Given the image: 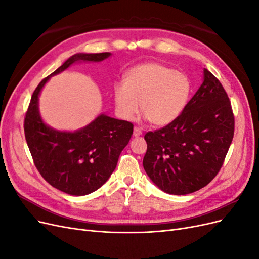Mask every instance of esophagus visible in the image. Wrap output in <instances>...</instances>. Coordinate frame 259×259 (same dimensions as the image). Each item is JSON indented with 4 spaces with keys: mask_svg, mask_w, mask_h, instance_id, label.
<instances>
[{
    "mask_svg": "<svg viewBox=\"0 0 259 259\" xmlns=\"http://www.w3.org/2000/svg\"><path fill=\"white\" fill-rule=\"evenodd\" d=\"M143 134V132H142V128L140 127H134V132H133V135H134L135 137H138V136H140Z\"/></svg>",
    "mask_w": 259,
    "mask_h": 259,
    "instance_id": "1",
    "label": "esophagus"
}]
</instances>
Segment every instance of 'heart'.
I'll list each match as a JSON object with an SVG mask.
<instances>
[{"label": "heart", "mask_w": 259, "mask_h": 259, "mask_svg": "<svg viewBox=\"0 0 259 259\" xmlns=\"http://www.w3.org/2000/svg\"><path fill=\"white\" fill-rule=\"evenodd\" d=\"M190 92L186 74L160 62H146L132 68L124 82L113 85L115 113L122 120H134L142 101L147 119L156 126H165L182 114Z\"/></svg>", "instance_id": "heart-1"}]
</instances>
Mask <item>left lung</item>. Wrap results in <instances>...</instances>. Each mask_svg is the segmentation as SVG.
Masks as SVG:
<instances>
[{"label": "left lung", "mask_w": 259, "mask_h": 259, "mask_svg": "<svg viewBox=\"0 0 259 259\" xmlns=\"http://www.w3.org/2000/svg\"><path fill=\"white\" fill-rule=\"evenodd\" d=\"M233 134L229 97L217 77L204 69V81L182 114L145 135L144 168L164 192L198 191L221 170Z\"/></svg>", "instance_id": "8db88e82"}]
</instances>
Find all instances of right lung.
I'll return each mask as SVG.
<instances>
[{"label": "right lung", "mask_w": 259, "mask_h": 259, "mask_svg": "<svg viewBox=\"0 0 259 259\" xmlns=\"http://www.w3.org/2000/svg\"><path fill=\"white\" fill-rule=\"evenodd\" d=\"M110 53L75 54L43 79L34 90L25 116V136L38 173L51 186L71 194L85 195L103 186L114 170L134 125L100 114L88 126L74 133L55 131L38 113L37 99L50 76L76 61H101Z\"/></svg>", "instance_id": "obj_1"}]
</instances>
